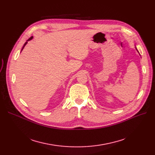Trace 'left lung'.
<instances>
[{"label":"left lung","mask_w":155,"mask_h":155,"mask_svg":"<svg viewBox=\"0 0 155 155\" xmlns=\"http://www.w3.org/2000/svg\"><path fill=\"white\" fill-rule=\"evenodd\" d=\"M136 50H137V52H138V53H139V51H137V48H136ZM139 54H140V53H139Z\"/></svg>","instance_id":"8db88e82"}]
</instances>
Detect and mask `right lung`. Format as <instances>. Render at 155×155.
Masks as SVG:
<instances>
[{
  "instance_id": "1",
  "label": "right lung",
  "mask_w": 155,
  "mask_h": 155,
  "mask_svg": "<svg viewBox=\"0 0 155 155\" xmlns=\"http://www.w3.org/2000/svg\"><path fill=\"white\" fill-rule=\"evenodd\" d=\"M32 38H33V36H31L30 38H29L28 40H27V41L24 43V46H23V47H22V50H21V51H22V50L24 49V46H25L26 45H27V43H28V41H30V40H31Z\"/></svg>"
}]
</instances>
